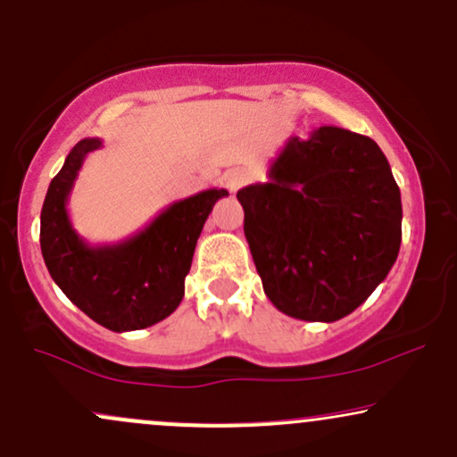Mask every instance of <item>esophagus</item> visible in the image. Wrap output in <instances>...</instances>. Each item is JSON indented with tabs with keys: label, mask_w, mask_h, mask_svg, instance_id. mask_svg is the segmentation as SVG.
<instances>
[{
	"label": "esophagus",
	"mask_w": 457,
	"mask_h": 457,
	"mask_svg": "<svg viewBox=\"0 0 457 457\" xmlns=\"http://www.w3.org/2000/svg\"><path fill=\"white\" fill-rule=\"evenodd\" d=\"M248 181H250L248 170L233 169V170H227V173H224V187H227L230 195H235V192H237L241 186L248 184Z\"/></svg>",
	"instance_id": "34e87169"
}]
</instances>
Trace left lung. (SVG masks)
<instances>
[{
    "instance_id": "8db88e82",
    "label": "left lung",
    "mask_w": 457,
    "mask_h": 457,
    "mask_svg": "<svg viewBox=\"0 0 457 457\" xmlns=\"http://www.w3.org/2000/svg\"><path fill=\"white\" fill-rule=\"evenodd\" d=\"M267 177L237 192L265 295L293 319H345L398 259L402 198L387 158L372 138L320 126L288 138Z\"/></svg>"
}]
</instances>
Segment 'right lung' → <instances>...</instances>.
Masks as SVG:
<instances>
[{
    "label": "right lung",
    "instance_id": "add662e5",
    "mask_svg": "<svg viewBox=\"0 0 457 457\" xmlns=\"http://www.w3.org/2000/svg\"><path fill=\"white\" fill-rule=\"evenodd\" d=\"M100 147L102 138L79 141L53 177L40 213V248L53 282L70 302L98 325L121 334L152 327L175 312L203 224L228 192L212 187L170 203L130 237L91 245L70 222L68 198L87 154Z\"/></svg>",
    "mask_w": 457,
    "mask_h": 457
}]
</instances>
